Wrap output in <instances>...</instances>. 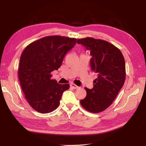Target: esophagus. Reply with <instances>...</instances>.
Masks as SVG:
<instances>
[{
  "label": "esophagus",
  "instance_id": "1",
  "mask_svg": "<svg viewBox=\"0 0 146 146\" xmlns=\"http://www.w3.org/2000/svg\"><path fill=\"white\" fill-rule=\"evenodd\" d=\"M70 86L73 89H77V88H79L78 86L76 85L75 84H73V83H71V84H70Z\"/></svg>",
  "mask_w": 146,
  "mask_h": 146
}]
</instances>
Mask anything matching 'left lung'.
<instances>
[{
    "label": "left lung",
    "instance_id": "left-lung-1",
    "mask_svg": "<svg viewBox=\"0 0 146 146\" xmlns=\"http://www.w3.org/2000/svg\"><path fill=\"white\" fill-rule=\"evenodd\" d=\"M77 43L90 51L91 68L97 75L94 88H85L86 96L80 104L90 112L100 113L112 104L124 84V58L119 48L104 40L87 37L78 39Z\"/></svg>",
    "mask_w": 146,
    "mask_h": 146
}]
</instances>
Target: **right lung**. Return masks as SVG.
<instances>
[{
  "label": "right lung",
  "instance_id": "1",
  "mask_svg": "<svg viewBox=\"0 0 146 146\" xmlns=\"http://www.w3.org/2000/svg\"><path fill=\"white\" fill-rule=\"evenodd\" d=\"M76 38L46 36L27 46L21 56L18 76L25 98L34 110L41 113L58 107L63 93L70 85L52 80L51 72L61 66L64 55L76 42Z\"/></svg>",
  "mask_w": 146,
  "mask_h": 146
}]
</instances>
